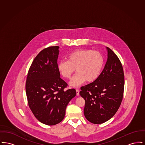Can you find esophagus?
<instances>
[{
  "instance_id": "1",
  "label": "esophagus",
  "mask_w": 145,
  "mask_h": 145,
  "mask_svg": "<svg viewBox=\"0 0 145 145\" xmlns=\"http://www.w3.org/2000/svg\"><path fill=\"white\" fill-rule=\"evenodd\" d=\"M76 96H79V90L78 89L76 90Z\"/></svg>"
}]
</instances>
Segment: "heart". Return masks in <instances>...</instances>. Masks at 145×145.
Returning <instances> with one entry per match:
<instances>
[{
  "mask_svg": "<svg viewBox=\"0 0 145 145\" xmlns=\"http://www.w3.org/2000/svg\"><path fill=\"white\" fill-rule=\"evenodd\" d=\"M103 57L98 51L90 49H78L71 53L68 60H61L57 69L61 76L69 79L76 71L78 73L72 78L70 85L76 88L86 80L92 82L99 76L103 65Z\"/></svg>",
  "mask_w": 145,
  "mask_h": 145,
  "instance_id": "obj_1",
  "label": "heart"
}]
</instances>
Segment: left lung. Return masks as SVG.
<instances>
[{
    "mask_svg": "<svg viewBox=\"0 0 145 145\" xmlns=\"http://www.w3.org/2000/svg\"><path fill=\"white\" fill-rule=\"evenodd\" d=\"M107 61L99 76L93 82L81 88L80 95L85 99L84 113L93 124L110 120L118 110L123 98L124 76L122 65L111 49Z\"/></svg>",
    "mask_w": 145,
    "mask_h": 145,
    "instance_id": "obj_1",
    "label": "left lung"
}]
</instances>
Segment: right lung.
Instances as JSON below:
<instances>
[{"mask_svg": "<svg viewBox=\"0 0 145 145\" xmlns=\"http://www.w3.org/2000/svg\"><path fill=\"white\" fill-rule=\"evenodd\" d=\"M59 46L43 49L32 62L25 84L30 109L40 122L53 125L61 122L69 101L76 96L74 89L65 90L67 84L60 77L57 60Z\"/></svg>", "mask_w": 145, "mask_h": 145, "instance_id": "obj_1", "label": "right lung"}]
</instances>
